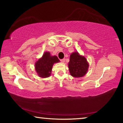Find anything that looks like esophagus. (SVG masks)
Masks as SVG:
<instances>
[{"mask_svg":"<svg viewBox=\"0 0 123 123\" xmlns=\"http://www.w3.org/2000/svg\"><path fill=\"white\" fill-rule=\"evenodd\" d=\"M61 62H62V63H64V62H65V59H62V60H61Z\"/></svg>","mask_w":123,"mask_h":123,"instance_id":"esophagus-1","label":"esophagus"}]
</instances>
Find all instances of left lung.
<instances>
[{"mask_svg":"<svg viewBox=\"0 0 123 123\" xmlns=\"http://www.w3.org/2000/svg\"><path fill=\"white\" fill-rule=\"evenodd\" d=\"M70 75L74 78H81L88 72L89 63L84 56L80 55L78 51H74L70 55L68 63Z\"/></svg>","mask_w":123,"mask_h":123,"instance_id":"1","label":"left lung"}]
</instances>
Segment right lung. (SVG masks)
<instances>
[{
  "label": "right lung",
  "instance_id": "obj_1",
  "mask_svg": "<svg viewBox=\"0 0 123 123\" xmlns=\"http://www.w3.org/2000/svg\"><path fill=\"white\" fill-rule=\"evenodd\" d=\"M60 62L56 56H53L50 52L45 51L43 53L42 56L35 62V71L40 78H48L50 76L54 64Z\"/></svg>",
  "mask_w": 123,
  "mask_h": 123
}]
</instances>
